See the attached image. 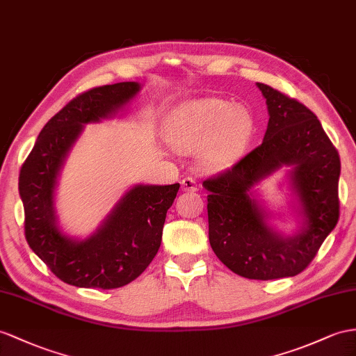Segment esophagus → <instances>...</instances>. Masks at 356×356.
<instances>
[{
	"label": "esophagus",
	"instance_id": "1",
	"mask_svg": "<svg viewBox=\"0 0 356 356\" xmlns=\"http://www.w3.org/2000/svg\"><path fill=\"white\" fill-rule=\"evenodd\" d=\"M181 191H197V181L191 177L181 180Z\"/></svg>",
	"mask_w": 356,
	"mask_h": 356
}]
</instances>
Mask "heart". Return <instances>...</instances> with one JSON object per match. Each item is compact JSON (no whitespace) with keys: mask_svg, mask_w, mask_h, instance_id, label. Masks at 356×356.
<instances>
[{"mask_svg":"<svg viewBox=\"0 0 356 356\" xmlns=\"http://www.w3.org/2000/svg\"><path fill=\"white\" fill-rule=\"evenodd\" d=\"M254 117L224 99H200L177 108L167 126V138L181 152L202 150V165L221 171L238 159L254 135Z\"/></svg>","mask_w":356,"mask_h":356,"instance_id":"heart-1","label":"heart"}]
</instances>
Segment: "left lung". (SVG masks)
<instances>
[{"label":"left lung","mask_w":356,"mask_h":356,"mask_svg":"<svg viewBox=\"0 0 356 356\" xmlns=\"http://www.w3.org/2000/svg\"><path fill=\"white\" fill-rule=\"evenodd\" d=\"M269 123L263 143L229 170L203 181L209 191V242L224 265L250 280L295 277L313 261L339 222L340 156L316 114L299 100L266 84ZM282 165H291L292 184L305 224L293 236H281L249 189Z\"/></svg>","instance_id":"obj_1"}]
</instances>
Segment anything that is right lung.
<instances>
[{"label": "right lung", "mask_w": 356, "mask_h": 356, "mask_svg": "<svg viewBox=\"0 0 356 356\" xmlns=\"http://www.w3.org/2000/svg\"><path fill=\"white\" fill-rule=\"evenodd\" d=\"M138 91V83H117L78 95L44 124L22 163L25 239L54 275L70 286L123 287L141 275L161 247L163 222L179 184L134 186L86 241L63 234L54 212L57 176L84 124L113 115Z\"/></svg>", "instance_id": "add662e5"}]
</instances>
